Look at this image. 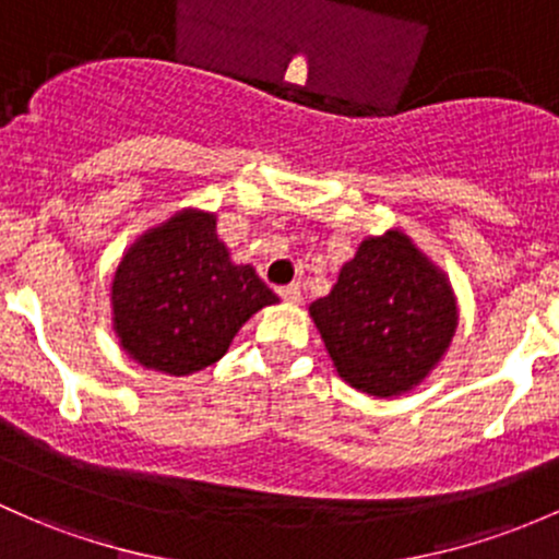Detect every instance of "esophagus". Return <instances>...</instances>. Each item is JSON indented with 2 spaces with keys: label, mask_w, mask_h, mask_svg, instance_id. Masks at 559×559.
<instances>
[{
  "label": "esophagus",
  "mask_w": 559,
  "mask_h": 559,
  "mask_svg": "<svg viewBox=\"0 0 559 559\" xmlns=\"http://www.w3.org/2000/svg\"><path fill=\"white\" fill-rule=\"evenodd\" d=\"M278 297L284 299V302L297 305L299 299H302V292H299V286H297V284H289V286H281V289H278Z\"/></svg>",
  "instance_id": "1"
}]
</instances>
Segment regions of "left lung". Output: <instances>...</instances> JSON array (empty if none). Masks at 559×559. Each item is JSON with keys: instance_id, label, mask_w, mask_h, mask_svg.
I'll return each instance as SVG.
<instances>
[{"instance_id": "left-lung-1", "label": "left lung", "mask_w": 559, "mask_h": 559, "mask_svg": "<svg viewBox=\"0 0 559 559\" xmlns=\"http://www.w3.org/2000/svg\"><path fill=\"white\" fill-rule=\"evenodd\" d=\"M308 310L340 378L378 399L420 385L457 329L448 273L399 227L364 238L332 292Z\"/></svg>"}]
</instances>
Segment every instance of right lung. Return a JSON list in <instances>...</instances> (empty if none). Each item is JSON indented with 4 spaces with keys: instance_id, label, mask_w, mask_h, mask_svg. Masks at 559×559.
<instances>
[{
    "instance_id": "right-lung-1",
    "label": "right lung",
    "mask_w": 559,
    "mask_h": 559,
    "mask_svg": "<svg viewBox=\"0 0 559 559\" xmlns=\"http://www.w3.org/2000/svg\"><path fill=\"white\" fill-rule=\"evenodd\" d=\"M111 329L144 369L185 374L219 361L238 329L278 302L251 264H235L216 214L181 209L122 254L111 278Z\"/></svg>"
}]
</instances>
